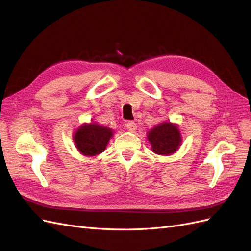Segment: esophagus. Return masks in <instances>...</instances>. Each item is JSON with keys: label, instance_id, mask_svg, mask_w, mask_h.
<instances>
[{"label": "esophagus", "instance_id": "1", "mask_svg": "<svg viewBox=\"0 0 251 251\" xmlns=\"http://www.w3.org/2000/svg\"><path fill=\"white\" fill-rule=\"evenodd\" d=\"M126 128L130 132H135L136 130H137V125H136L134 121H127L126 123Z\"/></svg>", "mask_w": 251, "mask_h": 251}]
</instances>
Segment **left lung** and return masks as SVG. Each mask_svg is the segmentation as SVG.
<instances>
[{"instance_id":"8db88e82","label":"left lung","mask_w":251,"mask_h":251,"mask_svg":"<svg viewBox=\"0 0 251 251\" xmlns=\"http://www.w3.org/2000/svg\"><path fill=\"white\" fill-rule=\"evenodd\" d=\"M147 138L151 151L161 156H170L176 153L182 143V135L178 126L171 121H163L151 127L147 133Z\"/></svg>"}]
</instances>
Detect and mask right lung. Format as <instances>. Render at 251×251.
<instances>
[{
    "instance_id": "right-lung-1",
    "label": "right lung",
    "mask_w": 251,
    "mask_h": 251,
    "mask_svg": "<svg viewBox=\"0 0 251 251\" xmlns=\"http://www.w3.org/2000/svg\"><path fill=\"white\" fill-rule=\"evenodd\" d=\"M113 135L112 128L92 121L77 127L73 134V141L81 155L94 157L105 150Z\"/></svg>"
}]
</instances>
